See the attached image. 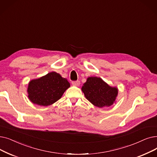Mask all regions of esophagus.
<instances>
[{
	"label": "esophagus",
	"instance_id": "obj_1",
	"mask_svg": "<svg viewBox=\"0 0 157 157\" xmlns=\"http://www.w3.org/2000/svg\"><path fill=\"white\" fill-rule=\"evenodd\" d=\"M72 84L74 86H79L80 85V81H72Z\"/></svg>",
	"mask_w": 157,
	"mask_h": 157
}]
</instances>
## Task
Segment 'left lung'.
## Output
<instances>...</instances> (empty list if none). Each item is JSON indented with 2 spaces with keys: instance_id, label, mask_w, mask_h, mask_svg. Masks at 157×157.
I'll use <instances>...</instances> for the list:
<instances>
[{
  "instance_id": "1",
  "label": "left lung",
  "mask_w": 157,
  "mask_h": 157,
  "mask_svg": "<svg viewBox=\"0 0 157 157\" xmlns=\"http://www.w3.org/2000/svg\"><path fill=\"white\" fill-rule=\"evenodd\" d=\"M87 100L95 106H110L118 94L117 87L108 85L101 78L89 77L81 88Z\"/></svg>"
}]
</instances>
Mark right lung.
I'll use <instances>...</instances> for the list:
<instances>
[{"label":"right lung","instance_id":"add662e5","mask_svg":"<svg viewBox=\"0 0 157 157\" xmlns=\"http://www.w3.org/2000/svg\"><path fill=\"white\" fill-rule=\"evenodd\" d=\"M67 79L55 72L29 81L28 98L33 104L47 106L55 103L70 87Z\"/></svg>","mask_w":157,"mask_h":157}]
</instances>
